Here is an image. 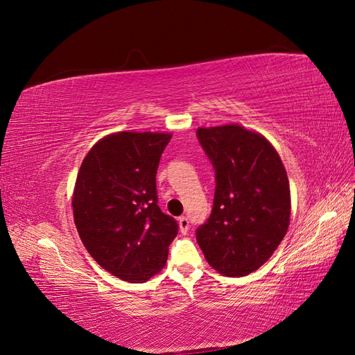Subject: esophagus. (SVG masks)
<instances>
[{
    "label": "esophagus",
    "instance_id": "obj_1",
    "mask_svg": "<svg viewBox=\"0 0 355 355\" xmlns=\"http://www.w3.org/2000/svg\"><path fill=\"white\" fill-rule=\"evenodd\" d=\"M179 228H180V232L182 234H187L188 230H189V220L187 216H180L179 219Z\"/></svg>",
    "mask_w": 355,
    "mask_h": 355
}]
</instances>
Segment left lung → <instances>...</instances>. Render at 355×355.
I'll return each mask as SVG.
<instances>
[{
  "instance_id": "left-lung-1",
  "label": "left lung",
  "mask_w": 355,
  "mask_h": 355,
  "mask_svg": "<svg viewBox=\"0 0 355 355\" xmlns=\"http://www.w3.org/2000/svg\"><path fill=\"white\" fill-rule=\"evenodd\" d=\"M197 139L214 168L213 209L197 228L211 268L243 277L262 266L290 222V187L274 146L239 124L198 128Z\"/></svg>"
}]
</instances>
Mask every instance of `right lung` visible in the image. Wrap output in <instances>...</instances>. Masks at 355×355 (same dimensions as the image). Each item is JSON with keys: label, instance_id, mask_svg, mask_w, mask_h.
I'll return each mask as SVG.
<instances>
[{"label": "right lung", "instance_id": "add662e5", "mask_svg": "<svg viewBox=\"0 0 355 355\" xmlns=\"http://www.w3.org/2000/svg\"><path fill=\"white\" fill-rule=\"evenodd\" d=\"M171 135L120 132L96 144L75 182V227L103 270L144 283L163 270L178 222L158 207L155 175Z\"/></svg>", "mask_w": 355, "mask_h": 355}]
</instances>
